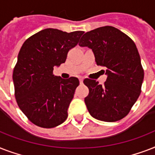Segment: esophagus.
<instances>
[{
  "label": "esophagus",
  "mask_w": 155,
  "mask_h": 155,
  "mask_svg": "<svg viewBox=\"0 0 155 155\" xmlns=\"http://www.w3.org/2000/svg\"><path fill=\"white\" fill-rule=\"evenodd\" d=\"M79 79H80V82L82 83L83 80H84V77H82V76H80V77H79Z\"/></svg>",
  "instance_id": "esophagus-1"
}]
</instances>
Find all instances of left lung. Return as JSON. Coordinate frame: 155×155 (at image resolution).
Listing matches in <instances>:
<instances>
[{"mask_svg": "<svg viewBox=\"0 0 155 155\" xmlns=\"http://www.w3.org/2000/svg\"><path fill=\"white\" fill-rule=\"evenodd\" d=\"M80 47L92 49L97 64L106 68L102 86L85 79L89 89L84 102L92 117L113 122L125 117L141 93L144 71L136 45L129 36L113 26H102L83 35Z\"/></svg>", "mask_w": 155, "mask_h": 155, "instance_id": "1", "label": "left lung"}]
</instances>
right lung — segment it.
<instances>
[{
  "label": "right lung",
  "mask_w": 155,
  "mask_h": 155,
  "mask_svg": "<svg viewBox=\"0 0 155 155\" xmlns=\"http://www.w3.org/2000/svg\"><path fill=\"white\" fill-rule=\"evenodd\" d=\"M84 33L48 28L23 43L13 73L15 98L35 125L54 128L68 117V107L80 81L76 77L62 79L53 75V70L65 63L69 50L78 44Z\"/></svg>",
  "instance_id": "right-lung-1"
}]
</instances>
